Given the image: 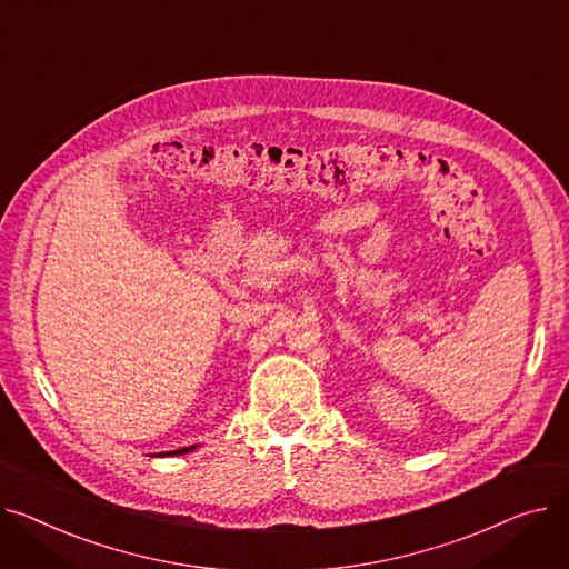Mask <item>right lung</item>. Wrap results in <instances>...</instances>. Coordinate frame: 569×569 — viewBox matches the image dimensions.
Returning a JSON list of instances; mask_svg holds the SVG:
<instances>
[{
  "mask_svg": "<svg viewBox=\"0 0 569 569\" xmlns=\"http://www.w3.org/2000/svg\"><path fill=\"white\" fill-rule=\"evenodd\" d=\"M194 448H197V446H190V448H181V450H172V452H160V455H170V457H172V455H186V452H190V450H194Z\"/></svg>",
  "mask_w": 569,
  "mask_h": 569,
  "instance_id": "1",
  "label": "right lung"
}]
</instances>
